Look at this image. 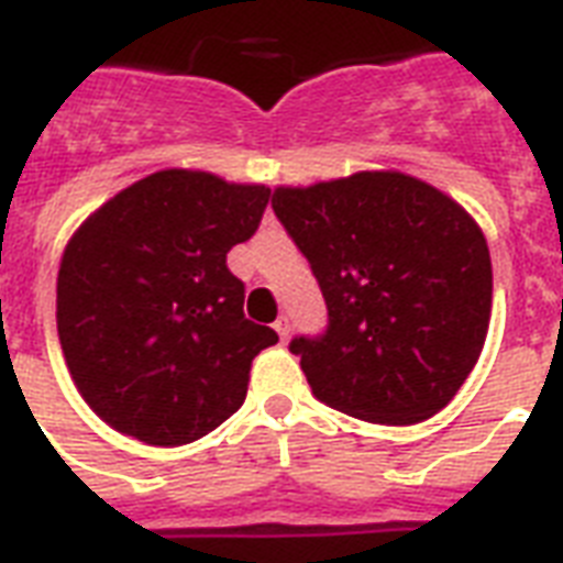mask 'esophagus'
I'll return each mask as SVG.
<instances>
[{
    "label": "esophagus",
    "mask_w": 563,
    "mask_h": 563,
    "mask_svg": "<svg viewBox=\"0 0 563 563\" xmlns=\"http://www.w3.org/2000/svg\"><path fill=\"white\" fill-rule=\"evenodd\" d=\"M274 330H277V335H280V342H289L291 321L286 316H280V318H277V321H274Z\"/></svg>",
    "instance_id": "1"
}]
</instances>
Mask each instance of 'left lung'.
Masks as SVG:
<instances>
[{
  "label": "left lung",
  "instance_id": "8db88e82",
  "mask_svg": "<svg viewBox=\"0 0 563 563\" xmlns=\"http://www.w3.org/2000/svg\"><path fill=\"white\" fill-rule=\"evenodd\" d=\"M272 207L327 300L289 351L318 400L406 427L453 400L488 335L494 274L462 203L402 172L277 187Z\"/></svg>",
  "mask_w": 563,
  "mask_h": 563
}]
</instances>
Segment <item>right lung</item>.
<instances>
[{
  "label": "right lung",
  "mask_w": 563,
  "mask_h": 563,
  "mask_svg": "<svg viewBox=\"0 0 563 563\" xmlns=\"http://www.w3.org/2000/svg\"><path fill=\"white\" fill-rule=\"evenodd\" d=\"M272 189L163 169L117 192L66 242L57 339L104 423L180 446L245 402L251 362L277 344L242 312L228 251L254 236Z\"/></svg>",
  "instance_id": "1"
}]
</instances>
